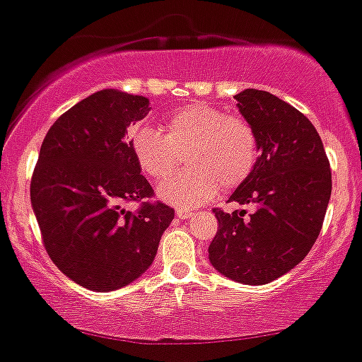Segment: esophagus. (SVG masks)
I'll list each match as a JSON object with an SVG mask.
<instances>
[{"label":"esophagus","mask_w":362,"mask_h":362,"mask_svg":"<svg viewBox=\"0 0 362 362\" xmlns=\"http://www.w3.org/2000/svg\"><path fill=\"white\" fill-rule=\"evenodd\" d=\"M191 215H193V211H189V209H180V207H178V209H177V216H178V218L187 220V218H191Z\"/></svg>","instance_id":"34e87169"}]
</instances>
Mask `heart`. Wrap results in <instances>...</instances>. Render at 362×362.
I'll return each instance as SVG.
<instances>
[{
  "mask_svg": "<svg viewBox=\"0 0 362 362\" xmlns=\"http://www.w3.org/2000/svg\"><path fill=\"white\" fill-rule=\"evenodd\" d=\"M129 146L140 173L153 182L168 180L184 155L189 171L158 187L160 200L180 207H193L218 189L240 185L259 160L253 127L240 116H228L202 102L173 111L162 133L149 125L131 129Z\"/></svg>",
  "mask_w": 362,
  "mask_h": 362,
  "instance_id": "b5f03b06",
  "label": "heart"
}]
</instances>
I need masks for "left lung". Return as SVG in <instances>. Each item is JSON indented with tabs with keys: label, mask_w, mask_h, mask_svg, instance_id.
I'll use <instances>...</instances> for the list:
<instances>
[{
	"label": "left lung",
	"mask_w": 362,
	"mask_h": 362,
	"mask_svg": "<svg viewBox=\"0 0 362 362\" xmlns=\"http://www.w3.org/2000/svg\"><path fill=\"white\" fill-rule=\"evenodd\" d=\"M259 142L250 177L229 197L246 209H215L218 231L209 262L240 284L260 286L293 269L310 253L322 228L332 171L317 129L300 111L268 90L246 89L235 96Z\"/></svg>",
	"instance_id": "obj_1"
}]
</instances>
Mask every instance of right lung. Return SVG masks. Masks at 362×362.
<instances>
[{
    "label": "right lung",
    "instance_id": "add662e5",
    "mask_svg": "<svg viewBox=\"0 0 362 362\" xmlns=\"http://www.w3.org/2000/svg\"><path fill=\"white\" fill-rule=\"evenodd\" d=\"M151 111L146 96L103 89L78 102L49 129L30 202L50 260L93 291H115L146 273L175 218L165 204L127 212L153 197L131 153L127 127Z\"/></svg>",
    "mask_w": 362,
    "mask_h": 362
}]
</instances>
